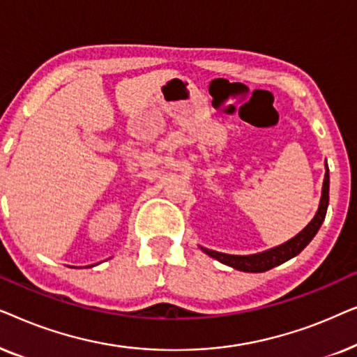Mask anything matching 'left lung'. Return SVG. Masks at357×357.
I'll list each match as a JSON object with an SVG mask.
<instances>
[{"label": "left lung", "instance_id": "1", "mask_svg": "<svg viewBox=\"0 0 357 357\" xmlns=\"http://www.w3.org/2000/svg\"><path fill=\"white\" fill-rule=\"evenodd\" d=\"M328 192H330V174H328V169H326L324 190H321L320 206H319V211L315 214V218L312 219L309 226H307L304 231L299 232L294 238H291L289 242L282 243L280 247L271 248V250L263 252V253H257V255H248V257L227 255V253L206 250V248H203V250L206 252L209 257L216 258V260L224 263V265L236 268V270L247 271V273H263V271L271 270V268L291 260L292 257L299 255V253L309 245L312 238L315 237V234L319 232L321 222H324V219L326 216V208H328Z\"/></svg>", "mask_w": 357, "mask_h": 357}]
</instances>
